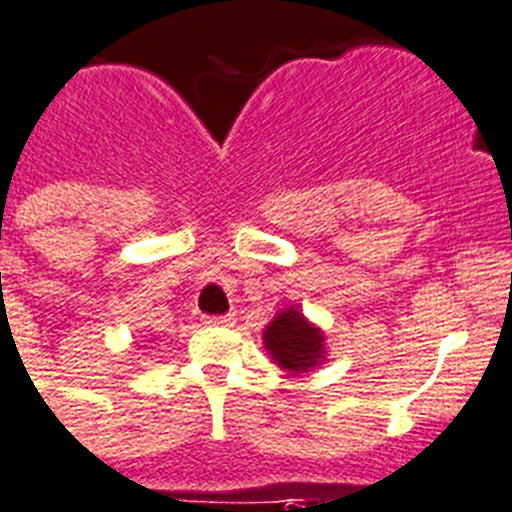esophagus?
<instances>
[{
    "instance_id": "esophagus-1",
    "label": "esophagus",
    "mask_w": 512,
    "mask_h": 512,
    "mask_svg": "<svg viewBox=\"0 0 512 512\" xmlns=\"http://www.w3.org/2000/svg\"><path fill=\"white\" fill-rule=\"evenodd\" d=\"M208 327H229L234 324V314H221V317H206Z\"/></svg>"
}]
</instances>
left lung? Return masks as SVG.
I'll return each mask as SVG.
<instances>
[{
	"mask_svg": "<svg viewBox=\"0 0 512 512\" xmlns=\"http://www.w3.org/2000/svg\"><path fill=\"white\" fill-rule=\"evenodd\" d=\"M262 342L273 361L288 373L314 371L319 363L327 361L324 332L301 314L299 306L278 311V317H273L262 332Z\"/></svg>",
	"mask_w": 512,
	"mask_h": 512,
	"instance_id": "obj_1",
	"label": "left lung"
}]
</instances>
